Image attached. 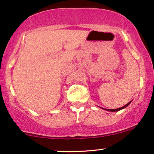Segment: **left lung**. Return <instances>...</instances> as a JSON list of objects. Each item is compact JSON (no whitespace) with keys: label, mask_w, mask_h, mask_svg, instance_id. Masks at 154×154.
<instances>
[{"label":"left lung","mask_w":154,"mask_h":154,"mask_svg":"<svg viewBox=\"0 0 154 154\" xmlns=\"http://www.w3.org/2000/svg\"><path fill=\"white\" fill-rule=\"evenodd\" d=\"M131 102H131H129V103H128V104H126V105H124V106H122V107H120V108H118V109H104V108H102V109H104V110H106V111H108V112H118V111H119V110L123 109H125V108L126 107V106H129V104Z\"/></svg>","instance_id":"obj_1"}]
</instances>
